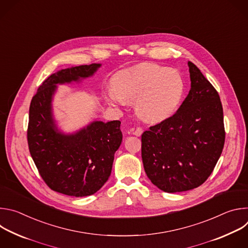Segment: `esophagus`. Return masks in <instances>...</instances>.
<instances>
[{
    "mask_svg": "<svg viewBox=\"0 0 248 248\" xmlns=\"http://www.w3.org/2000/svg\"><path fill=\"white\" fill-rule=\"evenodd\" d=\"M142 132H143L142 127H136V128L133 130V134L136 135V136H140L141 134H142Z\"/></svg>",
    "mask_w": 248,
    "mask_h": 248,
    "instance_id": "1",
    "label": "esophagus"
}]
</instances>
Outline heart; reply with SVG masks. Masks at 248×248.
Instances as JSON below:
<instances>
[{"instance_id": "heart-1", "label": "heart", "mask_w": 248, "mask_h": 248, "mask_svg": "<svg viewBox=\"0 0 248 248\" xmlns=\"http://www.w3.org/2000/svg\"><path fill=\"white\" fill-rule=\"evenodd\" d=\"M185 94V81L176 69L156 63H140L119 72L107 90L110 103L124 106L136 100L139 116L149 123L170 118Z\"/></svg>"}]
</instances>
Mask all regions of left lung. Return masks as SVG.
<instances>
[{"instance_id":"1","label":"left lung","mask_w":248,"mask_h":248,"mask_svg":"<svg viewBox=\"0 0 248 248\" xmlns=\"http://www.w3.org/2000/svg\"><path fill=\"white\" fill-rule=\"evenodd\" d=\"M187 64L191 88L181 107L141 136L145 172L154 186L170 193L205 183L225 144L220 96L193 62Z\"/></svg>"}]
</instances>
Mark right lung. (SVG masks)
Returning a JSON list of instances; mask_svg holds the SVG:
<instances>
[{
	"mask_svg": "<svg viewBox=\"0 0 248 248\" xmlns=\"http://www.w3.org/2000/svg\"><path fill=\"white\" fill-rule=\"evenodd\" d=\"M100 63L74 66L50 76L31 100L27 141L30 155L45 184L54 191L75 197L97 192L108 181L123 133L121 122H93L74 134L56 126L52 99L57 84L86 78Z\"/></svg>",
	"mask_w": 248,
	"mask_h": 248,
	"instance_id": "right-lung-1",
	"label": "right lung"
}]
</instances>
